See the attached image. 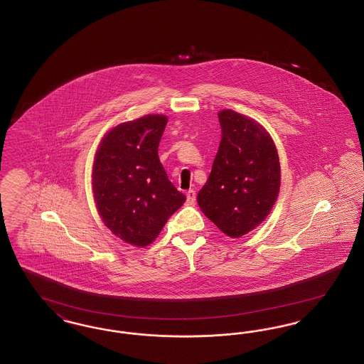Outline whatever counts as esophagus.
Masks as SVG:
<instances>
[{
	"instance_id": "obj_1",
	"label": "esophagus",
	"mask_w": 364,
	"mask_h": 364,
	"mask_svg": "<svg viewBox=\"0 0 364 364\" xmlns=\"http://www.w3.org/2000/svg\"><path fill=\"white\" fill-rule=\"evenodd\" d=\"M195 199H196L195 191H188V192H187V203H188V205H193V203H195Z\"/></svg>"
}]
</instances>
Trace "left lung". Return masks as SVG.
Masks as SVG:
<instances>
[{
  "label": "left lung",
  "instance_id": "obj_1",
  "mask_svg": "<svg viewBox=\"0 0 364 364\" xmlns=\"http://www.w3.org/2000/svg\"><path fill=\"white\" fill-rule=\"evenodd\" d=\"M221 141L198 205L225 235L236 239L262 224L277 200V149L259 122L225 109L218 113Z\"/></svg>",
  "mask_w": 364,
  "mask_h": 364
}]
</instances>
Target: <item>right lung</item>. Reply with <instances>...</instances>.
<instances>
[{"label": "right lung", "mask_w": 364, "mask_h": 364, "mask_svg": "<svg viewBox=\"0 0 364 364\" xmlns=\"http://www.w3.org/2000/svg\"><path fill=\"white\" fill-rule=\"evenodd\" d=\"M168 117L147 114L112 128L97 150L92 192L100 215L117 237L136 247L154 242L186 195L169 181L158 146Z\"/></svg>", "instance_id": "right-lung-1"}]
</instances>
